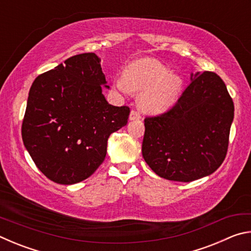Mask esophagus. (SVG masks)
Here are the masks:
<instances>
[{"label": "esophagus", "instance_id": "34e87169", "mask_svg": "<svg viewBox=\"0 0 251 251\" xmlns=\"http://www.w3.org/2000/svg\"><path fill=\"white\" fill-rule=\"evenodd\" d=\"M142 116L141 114H139L137 110H131L130 114H129V120L130 121H135V120H141Z\"/></svg>", "mask_w": 251, "mask_h": 251}]
</instances>
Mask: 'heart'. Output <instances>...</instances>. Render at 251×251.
Instances as JSON below:
<instances>
[{
	"label": "heart",
	"instance_id": "obj_1",
	"mask_svg": "<svg viewBox=\"0 0 251 251\" xmlns=\"http://www.w3.org/2000/svg\"><path fill=\"white\" fill-rule=\"evenodd\" d=\"M182 80L171 74L166 66L154 58L137 59L127 66L125 77L117 78L115 86L121 92L143 93L139 106L143 112L159 114L175 103Z\"/></svg>",
	"mask_w": 251,
	"mask_h": 251
}]
</instances>
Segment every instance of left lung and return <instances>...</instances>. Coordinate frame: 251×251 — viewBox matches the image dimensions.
Returning <instances> with one entry per match:
<instances>
[{
  "instance_id": "obj_1",
  "label": "left lung",
  "mask_w": 251,
  "mask_h": 251,
  "mask_svg": "<svg viewBox=\"0 0 251 251\" xmlns=\"http://www.w3.org/2000/svg\"><path fill=\"white\" fill-rule=\"evenodd\" d=\"M233 110L217 74H192V83L171 109L145 118L144 159L168 180L189 182L210 175L226 157Z\"/></svg>"
}]
</instances>
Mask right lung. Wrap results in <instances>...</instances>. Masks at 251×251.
Listing matches in <instances>:
<instances>
[{
    "mask_svg": "<svg viewBox=\"0 0 251 251\" xmlns=\"http://www.w3.org/2000/svg\"><path fill=\"white\" fill-rule=\"evenodd\" d=\"M105 84L95 53L67 58L33 82L22 138L52 181L72 185L93 175L105 159L109 135L127 124L129 107L108 104L101 93Z\"/></svg>",
    "mask_w": 251,
    "mask_h": 251,
    "instance_id": "add662e5",
    "label": "right lung"
}]
</instances>
